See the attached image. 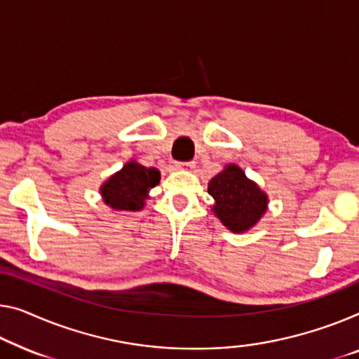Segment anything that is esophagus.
<instances>
[{
	"instance_id": "34e87169",
	"label": "esophagus",
	"mask_w": 359,
	"mask_h": 359,
	"mask_svg": "<svg viewBox=\"0 0 359 359\" xmlns=\"http://www.w3.org/2000/svg\"><path fill=\"white\" fill-rule=\"evenodd\" d=\"M175 168L179 170H191L195 168V163L194 161H187V163H175Z\"/></svg>"
}]
</instances>
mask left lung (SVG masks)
<instances>
[{
	"instance_id": "obj_1",
	"label": "left lung",
	"mask_w": 359,
	"mask_h": 359,
	"mask_svg": "<svg viewBox=\"0 0 359 359\" xmlns=\"http://www.w3.org/2000/svg\"><path fill=\"white\" fill-rule=\"evenodd\" d=\"M214 198L212 211L229 231H250L267 210V195L250 180L237 164H229L208 184Z\"/></svg>"
}]
</instances>
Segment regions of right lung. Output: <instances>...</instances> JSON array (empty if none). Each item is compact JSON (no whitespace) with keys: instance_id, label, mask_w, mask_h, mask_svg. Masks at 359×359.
I'll use <instances>...</instances> for the list:
<instances>
[{"instance_id":"1","label":"right lung","mask_w":359,"mask_h":359,"mask_svg":"<svg viewBox=\"0 0 359 359\" xmlns=\"http://www.w3.org/2000/svg\"><path fill=\"white\" fill-rule=\"evenodd\" d=\"M161 174L156 168H145L128 161L119 172L101 185L103 201L114 211H140L145 206L148 191L159 184Z\"/></svg>"}]
</instances>
